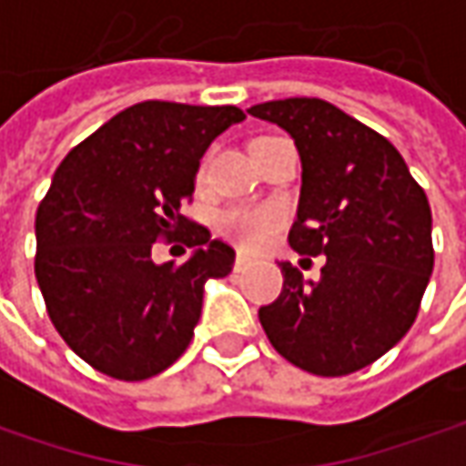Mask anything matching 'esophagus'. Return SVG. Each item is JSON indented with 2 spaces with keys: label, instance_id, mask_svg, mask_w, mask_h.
I'll return each mask as SVG.
<instances>
[{
  "label": "esophagus",
  "instance_id": "obj_1",
  "mask_svg": "<svg viewBox=\"0 0 466 466\" xmlns=\"http://www.w3.org/2000/svg\"><path fill=\"white\" fill-rule=\"evenodd\" d=\"M248 266H253V258L245 253H237V258H234V268H237V271H245Z\"/></svg>",
  "mask_w": 466,
  "mask_h": 466
}]
</instances>
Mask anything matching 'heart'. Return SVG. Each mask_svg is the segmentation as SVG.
Wrapping results in <instances>:
<instances>
[{"mask_svg":"<svg viewBox=\"0 0 466 466\" xmlns=\"http://www.w3.org/2000/svg\"><path fill=\"white\" fill-rule=\"evenodd\" d=\"M281 224V211L273 206L260 208H227L218 213V232L242 248H260Z\"/></svg>","mask_w":466,"mask_h":466,"instance_id":"b5f03b06","label":"heart"}]
</instances>
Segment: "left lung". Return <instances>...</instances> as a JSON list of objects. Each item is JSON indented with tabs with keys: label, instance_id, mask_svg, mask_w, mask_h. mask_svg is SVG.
<instances>
[{
	"label": "left lung",
	"instance_id": "1",
	"mask_svg": "<svg viewBox=\"0 0 466 466\" xmlns=\"http://www.w3.org/2000/svg\"><path fill=\"white\" fill-rule=\"evenodd\" d=\"M248 112L294 137L302 190L289 245L326 255L318 281L281 263L284 287L258 310L260 326L299 370H362L415 323L435 258L428 195L383 135L329 101L284 98Z\"/></svg>",
	"mask_w": 466,
	"mask_h": 466
}]
</instances>
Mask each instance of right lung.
Returning a JSON list of instances; mask_svg holds the SVG:
<instances>
[{
  "mask_svg": "<svg viewBox=\"0 0 466 466\" xmlns=\"http://www.w3.org/2000/svg\"><path fill=\"white\" fill-rule=\"evenodd\" d=\"M237 106L143 101L77 143L35 211V279L72 352L116 380L177 362L200 320L203 284L232 271L234 250L182 206ZM188 229L194 258L156 267L150 248Z\"/></svg>",
  "mask_w": 466,
  "mask_h": 466,
  "instance_id": "1",
  "label": "right lung"
}]
</instances>
